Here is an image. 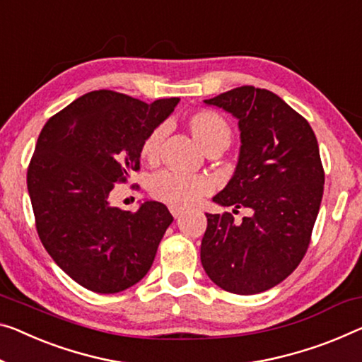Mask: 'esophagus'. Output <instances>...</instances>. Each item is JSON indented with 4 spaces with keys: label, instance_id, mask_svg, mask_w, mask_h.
Returning <instances> with one entry per match:
<instances>
[{
    "label": "esophagus",
    "instance_id": "esophagus-1",
    "mask_svg": "<svg viewBox=\"0 0 362 362\" xmlns=\"http://www.w3.org/2000/svg\"><path fill=\"white\" fill-rule=\"evenodd\" d=\"M170 212H171V215L175 216V218H177V216L182 214V209L181 207H175V205H170Z\"/></svg>",
    "mask_w": 362,
    "mask_h": 362
}]
</instances>
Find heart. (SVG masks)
Returning a JSON list of instances; mask_svg holds the SVG:
<instances>
[{"label": "heart", "mask_w": 362, "mask_h": 362, "mask_svg": "<svg viewBox=\"0 0 362 362\" xmlns=\"http://www.w3.org/2000/svg\"><path fill=\"white\" fill-rule=\"evenodd\" d=\"M187 129L194 141L207 153L223 152L230 146L233 131L228 121L212 110H197L186 119ZM163 129L155 127L141 144V157L144 162L155 163L162 146ZM212 191V182L204 176H189L176 171H160L148 181V192L160 202L189 207L199 202L205 194Z\"/></svg>", "instance_id": "obj_1"}]
</instances>
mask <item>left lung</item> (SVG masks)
Wrapping results in <instances>:
<instances>
[{
    "instance_id": "1",
    "label": "left lung",
    "mask_w": 362,
    "mask_h": 362,
    "mask_svg": "<svg viewBox=\"0 0 362 362\" xmlns=\"http://www.w3.org/2000/svg\"><path fill=\"white\" fill-rule=\"evenodd\" d=\"M204 102L231 113L241 131L236 171L214 202L250 215L236 224L230 212L205 214L200 260L221 290L262 293L309 247L325 181L319 144L305 118L265 88L243 86Z\"/></svg>"
}]
</instances>
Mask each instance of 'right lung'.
<instances>
[{
  "label": "right lung",
  "instance_id": "right-lung-1",
  "mask_svg": "<svg viewBox=\"0 0 362 362\" xmlns=\"http://www.w3.org/2000/svg\"><path fill=\"white\" fill-rule=\"evenodd\" d=\"M180 98L146 103L93 90L52 116L38 136L27 189L38 238L52 259L87 290L113 294L146 276L173 216L144 202L111 207L110 192L141 170V144Z\"/></svg>",
  "mask_w": 362,
  "mask_h": 362
}]
</instances>
